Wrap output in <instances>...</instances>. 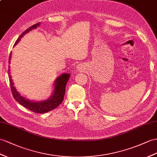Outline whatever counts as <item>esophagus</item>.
Returning <instances> with one entry per match:
<instances>
[{
	"mask_svg": "<svg viewBox=\"0 0 157 157\" xmlns=\"http://www.w3.org/2000/svg\"><path fill=\"white\" fill-rule=\"evenodd\" d=\"M78 68H79V67H78Z\"/></svg>",
	"mask_w": 157,
	"mask_h": 157,
	"instance_id": "34e87169",
	"label": "esophagus"
}]
</instances>
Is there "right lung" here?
Returning a JSON list of instances; mask_svg holds the SVG:
<instances>
[{
    "label": "right lung",
    "instance_id": "1",
    "mask_svg": "<svg viewBox=\"0 0 157 157\" xmlns=\"http://www.w3.org/2000/svg\"><path fill=\"white\" fill-rule=\"evenodd\" d=\"M39 25H40V22L33 25L30 28H29L28 29H26L21 36H20L19 38L17 39V41H16L14 46H15L16 44L20 41V40H21V38L24 35L29 33V31L36 29L37 26H38ZM11 54L12 53L10 52V57H9V63L10 62ZM9 77L10 78L9 82H10L12 94H13V97L15 99L16 101L18 102L23 107L27 108L28 109H29L33 112H34V113H44L54 109L55 108L59 106L60 104L62 103L64 95H65V92H66V86L70 77V74L65 73L60 75L59 77L55 80L54 90L53 91V93H52L53 94L52 95V96H50V98L47 100H45V101L36 102V101H31L29 99H26V98L21 96V94H20L17 91V90H16V88L14 86L13 80L11 79V75H10V66H9Z\"/></svg>",
    "mask_w": 157,
    "mask_h": 157
}]
</instances>
